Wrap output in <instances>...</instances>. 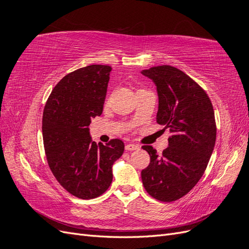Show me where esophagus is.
Segmentation results:
<instances>
[{
	"label": "esophagus",
	"mask_w": 249,
	"mask_h": 249,
	"mask_svg": "<svg viewBox=\"0 0 249 249\" xmlns=\"http://www.w3.org/2000/svg\"><path fill=\"white\" fill-rule=\"evenodd\" d=\"M138 148H139V146L136 144H126L125 145V150H129V152H132V150H136Z\"/></svg>",
	"instance_id": "obj_1"
}]
</instances>
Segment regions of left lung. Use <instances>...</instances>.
<instances>
[{"label": "left lung", "mask_w": 249, "mask_h": 249, "mask_svg": "<svg viewBox=\"0 0 249 249\" xmlns=\"http://www.w3.org/2000/svg\"><path fill=\"white\" fill-rule=\"evenodd\" d=\"M141 73L157 86V123L171 133L161 156L153 146H142L150 157L142 183L154 198L175 201L197 184L208 166L216 141L213 105L205 90L176 67L154 66Z\"/></svg>", "instance_id": "left-lung-1"}]
</instances>
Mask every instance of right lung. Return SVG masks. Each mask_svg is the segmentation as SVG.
<instances>
[{
  "instance_id": "obj_1",
  "label": "right lung",
  "mask_w": 249,
  "mask_h": 249,
  "mask_svg": "<svg viewBox=\"0 0 249 249\" xmlns=\"http://www.w3.org/2000/svg\"><path fill=\"white\" fill-rule=\"evenodd\" d=\"M112 67L93 64L60 80L47 101L42 137L53 175L64 189L82 199L99 197L112 183V166L124 150L120 139L96 144L91 119L103 112Z\"/></svg>"
}]
</instances>
